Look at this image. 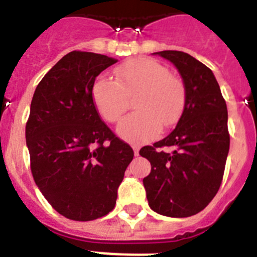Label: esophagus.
Wrapping results in <instances>:
<instances>
[{"label":"esophagus","instance_id":"1","mask_svg":"<svg viewBox=\"0 0 257 257\" xmlns=\"http://www.w3.org/2000/svg\"><path fill=\"white\" fill-rule=\"evenodd\" d=\"M133 151H134V155H136V156H138V155H140V146L134 145L133 146Z\"/></svg>","mask_w":257,"mask_h":257}]
</instances>
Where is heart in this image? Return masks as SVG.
<instances>
[{"mask_svg": "<svg viewBox=\"0 0 257 257\" xmlns=\"http://www.w3.org/2000/svg\"><path fill=\"white\" fill-rule=\"evenodd\" d=\"M116 80L100 75L92 87L97 111L108 123H116L128 108V97L137 111L128 115L117 126L121 138L141 143L156 137L161 124L170 126L178 121L186 105V85L161 62L140 57L115 69Z\"/></svg>", "mask_w": 257, "mask_h": 257, "instance_id": "b5f03b06", "label": "heart"}]
</instances>
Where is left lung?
Instances as JSON below:
<instances>
[{"label":"left lung","instance_id":"obj_1","mask_svg":"<svg viewBox=\"0 0 257 257\" xmlns=\"http://www.w3.org/2000/svg\"><path fill=\"white\" fill-rule=\"evenodd\" d=\"M172 61L186 85V105L174 131L140 151L151 164L143 178L149 205L172 218L202 211L220 188L229 151L228 111L212 71L182 51L156 52ZM164 147L173 149L165 153Z\"/></svg>","mask_w":257,"mask_h":257}]
</instances>
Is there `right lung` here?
I'll return each mask as SVG.
<instances>
[{"label": "right lung", "instance_id": "right-lung-1", "mask_svg": "<svg viewBox=\"0 0 257 257\" xmlns=\"http://www.w3.org/2000/svg\"><path fill=\"white\" fill-rule=\"evenodd\" d=\"M115 62L71 51L32 98L25 126L32 174L51 206L70 220H94L111 211L133 160L132 147L102 121L92 98L96 78Z\"/></svg>", "mask_w": 257, "mask_h": 257}]
</instances>
